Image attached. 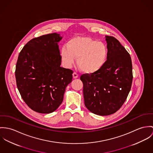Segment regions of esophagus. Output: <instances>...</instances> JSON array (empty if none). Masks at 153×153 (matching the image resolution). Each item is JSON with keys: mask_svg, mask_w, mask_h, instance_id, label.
<instances>
[{"mask_svg": "<svg viewBox=\"0 0 153 153\" xmlns=\"http://www.w3.org/2000/svg\"><path fill=\"white\" fill-rule=\"evenodd\" d=\"M73 77L74 79H76V78H77V77H79V75H78V74H77V73L74 72V73H73Z\"/></svg>", "mask_w": 153, "mask_h": 153, "instance_id": "obj_1", "label": "esophagus"}]
</instances>
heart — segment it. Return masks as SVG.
<instances>
[{
	"label": "heart",
	"mask_w": 153,
	"mask_h": 153,
	"mask_svg": "<svg viewBox=\"0 0 153 153\" xmlns=\"http://www.w3.org/2000/svg\"><path fill=\"white\" fill-rule=\"evenodd\" d=\"M107 55L108 49L103 42L87 37H74L61 50V58L66 67L70 68L77 58L79 68L87 73L100 70L106 62Z\"/></svg>",
	"instance_id": "1"
}]
</instances>
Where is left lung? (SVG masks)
<instances>
[{
  "mask_svg": "<svg viewBox=\"0 0 153 153\" xmlns=\"http://www.w3.org/2000/svg\"><path fill=\"white\" fill-rule=\"evenodd\" d=\"M105 63L94 73L81 75L85 104L91 113L108 116L118 111L130 91L133 71L131 57L117 39L107 36Z\"/></svg>",
  "mask_w": 153,
  "mask_h": 153,
  "instance_id": "left-lung-1",
  "label": "left lung"
}]
</instances>
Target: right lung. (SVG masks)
<instances>
[{
	"label": "right lung",
	"instance_id": "add662e5",
	"mask_svg": "<svg viewBox=\"0 0 153 153\" xmlns=\"http://www.w3.org/2000/svg\"><path fill=\"white\" fill-rule=\"evenodd\" d=\"M57 33L34 37L20 52L15 77L22 98L34 111L48 114L61 104L73 70L60 67L62 58Z\"/></svg>",
	"mask_w": 153,
	"mask_h": 153
}]
</instances>
